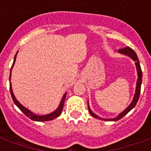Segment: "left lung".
I'll return each instance as SVG.
<instances>
[{
    "mask_svg": "<svg viewBox=\"0 0 151 151\" xmlns=\"http://www.w3.org/2000/svg\"><path fill=\"white\" fill-rule=\"evenodd\" d=\"M118 53L129 56V58H131V59L135 62V65H136V71H137V76H138V78H137V81H136V91H135V95H134L132 101L131 103L128 106V107L125 108V110H123L122 113H120L117 117H113V118H103V117H99V116H98L97 114H95L94 112H92V110H91V108H90L89 106V103H88V107L89 114L92 115V117H96V118H97V119L103 120V121H109V122H116V121H118V120H120L121 118H122V117H124V115H126L130 111V110H132V109L136 106V103H137V102H138L139 97V94H140L141 84H142V75H143L138 57H137V55H136V52H134L131 48H129V47H126V48H122V49H119V50H118Z\"/></svg>",
    "mask_w": 151,
    "mask_h": 151,
    "instance_id": "obj_1",
    "label": "left lung"
}]
</instances>
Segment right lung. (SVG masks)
<instances>
[{
    "instance_id": "1",
    "label": "right lung",
    "mask_w": 151,
    "mask_h": 151,
    "mask_svg": "<svg viewBox=\"0 0 151 151\" xmlns=\"http://www.w3.org/2000/svg\"><path fill=\"white\" fill-rule=\"evenodd\" d=\"M18 52H16L15 57H14V61H13V64L12 66V68H11L10 71V77H9V81H10V92H11V96H12V100L14 102L15 105L17 106L18 108L21 111H22L23 114H24L27 117H29L33 121H35V122H47V121H51V120H53L55 118H56L61 114L62 111H63V108L64 105V102H65V99H66V96L67 94V92H65L64 95L62 97L61 101H60V103H59V106L57 107L56 110H55L54 111H52L50 114H47L45 115H37L36 114H34V112H32L31 110H29V109H27V107H25L24 106L22 105L21 103L19 102V101L16 99L15 98V95L13 93L12 91V83H11V77H12V70L13 66L15 65V59H16V55H17Z\"/></svg>"
}]
</instances>
